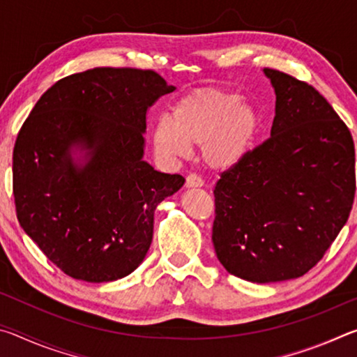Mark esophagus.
Segmentation results:
<instances>
[{
  "mask_svg": "<svg viewBox=\"0 0 357 357\" xmlns=\"http://www.w3.org/2000/svg\"><path fill=\"white\" fill-rule=\"evenodd\" d=\"M203 185V179L200 176H197V174L190 173L189 176L185 178V187H202Z\"/></svg>",
  "mask_w": 357,
  "mask_h": 357,
  "instance_id": "obj_1",
  "label": "esophagus"
}]
</instances>
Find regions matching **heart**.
I'll list each match as a JSON object with an SVG mask.
<instances>
[{"label":"heart","mask_w":357,"mask_h":357,"mask_svg":"<svg viewBox=\"0 0 357 357\" xmlns=\"http://www.w3.org/2000/svg\"><path fill=\"white\" fill-rule=\"evenodd\" d=\"M261 118L250 100L220 88H197L183 96L172 119L155 121L153 146L164 159H183L202 146L203 164L213 172L239 167L257 146Z\"/></svg>","instance_id":"heart-1"}]
</instances>
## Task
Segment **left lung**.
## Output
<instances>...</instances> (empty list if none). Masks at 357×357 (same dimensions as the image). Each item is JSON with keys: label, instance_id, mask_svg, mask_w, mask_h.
<instances>
[{"label": "left lung", "instance_id": "obj_1", "mask_svg": "<svg viewBox=\"0 0 357 357\" xmlns=\"http://www.w3.org/2000/svg\"><path fill=\"white\" fill-rule=\"evenodd\" d=\"M263 72L275 93L271 137L214 189L217 258L253 283L309 273L347 223L356 192L347 124L310 84Z\"/></svg>", "mask_w": 357, "mask_h": 357}]
</instances>
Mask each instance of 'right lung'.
<instances>
[{"label": "right lung", "instance_id": "obj_1", "mask_svg": "<svg viewBox=\"0 0 357 357\" xmlns=\"http://www.w3.org/2000/svg\"><path fill=\"white\" fill-rule=\"evenodd\" d=\"M173 91L154 70L96 68L48 88L23 123L17 219L64 274L113 282L146 257L157 204L185 181L143 160L148 108Z\"/></svg>", "mask_w": 357, "mask_h": 357}]
</instances>
